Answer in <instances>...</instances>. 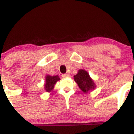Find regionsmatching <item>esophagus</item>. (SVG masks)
Wrapping results in <instances>:
<instances>
[{"label":"esophagus","mask_w":134,"mask_h":134,"mask_svg":"<svg viewBox=\"0 0 134 134\" xmlns=\"http://www.w3.org/2000/svg\"><path fill=\"white\" fill-rule=\"evenodd\" d=\"M69 75L67 74H64L62 75V77L64 78H67V77H69Z\"/></svg>","instance_id":"obj_1"}]
</instances>
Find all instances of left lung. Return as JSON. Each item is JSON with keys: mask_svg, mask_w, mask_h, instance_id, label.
<instances>
[{"mask_svg": "<svg viewBox=\"0 0 134 134\" xmlns=\"http://www.w3.org/2000/svg\"><path fill=\"white\" fill-rule=\"evenodd\" d=\"M75 82L83 93H87L96 88V84L89 73L84 69H79L77 74L74 76Z\"/></svg>", "mask_w": 134, "mask_h": 134, "instance_id": "left-lung-1", "label": "left lung"}]
</instances>
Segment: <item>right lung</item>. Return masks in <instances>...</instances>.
I'll return each instance as SVG.
<instances>
[{
	"label": "right lung",
	"mask_w": 134,
	"mask_h": 134,
	"mask_svg": "<svg viewBox=\"0 0 134 134\" xmlns=\"http://www.w3.org/2000/svg\"><path fill=\"white\" fill-rule=\"evenodd\" d=\"M59 76H50L47 75L45 77V82L44 84V90L47 92L50 93L52 92L55 87V85L57 81H60Z\"/></svg>",
	"instance_id": "right-lung-1"
}]
</instances>
